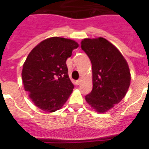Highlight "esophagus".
Masks as SVG:
<instances>
[{"label": "esophagus", "instance_id": "esophagus-1", "mask_svg": "<svg viewBox=\"0 0 149 149\" xmlns=\"http://www.w3.org/2000/svg\"><path fill=\"white\" fill-rule=\"evenodd\" d=\"M81 79H78L77 81H76V84H77V85H79V84H81Z\"/></svg>", "mask_w": 149, "mask_h": 149}]
</instances>
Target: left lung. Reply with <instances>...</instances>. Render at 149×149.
I'll list each match as a JSON object with an SVG mask.
<instances>
[{"mask_svg": "<svg viewBox=\"0 0 149 149\" xmlns=\"http://www.w3.org/2000/svg\"><path fill=\"white\" fill-rule=\"evenodd\" d=\"M81 48L93 68V90L85 99L95 110L105 113L119 103L128 90V65L120 51L104 38L84 39Z\"/></svg>", "mask_w": 149, "mask_h": 149, "instance_id": "obj_1", "label": "left lung"}]
</instances>
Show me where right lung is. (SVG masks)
<instances>
[{
  "label": "right lung",
  "mask_w": 149,
  "mask_h": 149,
  "mask_svg": "<svg viewBox=\"0 0 149 149\" xmlns=\"http://www.w3.org/2000/svg\"><path fill=\"white\" fill-rule=\"evenodd\" d=\"M75 41L51 37L30 51L23 65L22 81L36 106L45 112L60 110L74 89L68 75L66 60L78 47Z\"/></svg>",
  "instance_id": "add662e5"
}]
</instances>
